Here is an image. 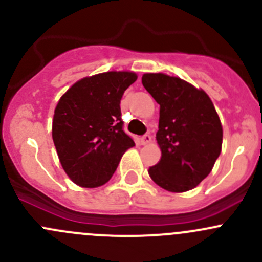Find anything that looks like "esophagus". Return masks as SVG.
I'll return each instance as SVG.
<instances>
[{
    "label": "esophagus",
    "mask_w": 262,
    "mask_h": 262,
    "mask_svg": "<svg viewBox=\"0 0 262 262\" xmlns=\"http://www.w3.org/2000/svg\"><path fill=\"white\" fill-rule=\"evenodd\" d=\"M150 141H152V136H150V134L147 133V134H144V136L141 137V143L143 144V146H144V144L149 143Z\"/></svg>",
    "instance_id": "esophagus-1"
}]
</instances>
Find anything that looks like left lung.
I'll use <instances>...</instances> for the list:
<instances>
[{
  "label": "left lung",
  "instance_id": "obj_1",
  "mask_svg": "<svg viewBox=\"0 0 262 262\" xmlns=\"http://www.w3.org/2000/svg\"><path fill=\"white\" fill-rule=\"evenodd\" d=\"M142 83L160 104L156 138L162 156L148 173L168 191L194 189L221 155L223 130L212 100L203 90L163 73H146Z\"/></svg>",
  "mask_w": 262,
  "mask_h": 262
}]
</instances>
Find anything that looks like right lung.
<instances>
[{"label":"right lung","instance_id":"add662e5","mask_svg":"<svg viewBox=\"0 0 262 262\" xmlns=\"http://www.w3.org/2000/svg\"><path fill=\"white\" fill-rule=\"evenodd\" d=\"M133 72H106L76 82L58 102L52 136L60 165L82 187H97L114 175L121 156L136 146L124 132L120 100Z\"/></svg>","mask_w":262,"mask_h":262}]
</instances>
